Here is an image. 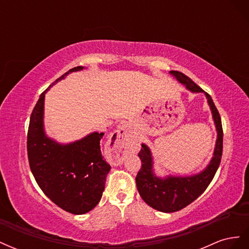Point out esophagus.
<instances>
[{
	"label": "esophagus",
	"instance_id": "34e87169",
	"mask_svg": "<svg viewBox=\"0 0 249 249\" xmlns=\"http://www.w3.org/2000/svg\"><path fill=\"white\" fill-rule=\"evenodd\" d=\"M130 137L127 134V124H123L118 125L113 136L109 140L111 156L109 158V162L116 166L124 162V157L130 145Z\"/></svg>",
	"mask_w": 249,
	"mask_h": 249
}]
</instances>
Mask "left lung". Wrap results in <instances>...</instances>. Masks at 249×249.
Instances as JSON below:
<instances>
[{
  "mask_svg": "<svg viewBox=\"0 0 249 249\" xmlns=\"http://www.w3.org/2000/svg\"><path fill=\"white\" fill-rule=\"evenodd\" d=\"M170 74H172L180 84L185 85L191 92L205 93L216 126L217 140L212 159L202 171L189 177L168 176L166 178H159L155 175L152 152L147 145L142 143V148L138 154L142 166L136 177L137 189L141 198L149 207L164 213H172L184 209L203 193L212 182L219 167L223 145L221 118L212 97L183 72L171 71Z\"/></svg>",
  "mask_w": 249,
  "mask_h": 249,
  "instance_id": "8db88e82",
  "label": "left lung"
}]
</instances>
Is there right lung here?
<instances>
[{
	"mask_svg": "<svg viewBox=\"0 0 249 249\" xmlns=\"http://www.w3.org/2000/svg\"><path fill=\"white\" fill-rule=\"evenodd\" d=\"M77 66L52 83L40 94L30 117L27 150L30 168L42 192L58 207L74 215L91 211L102 198L111 166L103 159L100 142L104 133L62 144L48 137L43 126L44 97L48 90Z\"/></svg>",
	"mask_w": 249,
	"mask_h": 249,
	"instance_id": "1",
	"label": "right lung"
}]
</instances>
